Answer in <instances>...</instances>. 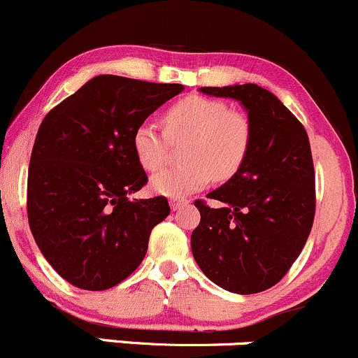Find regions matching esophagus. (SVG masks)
<instances>
[{
  "instance_id": "obj_1",
  "label": "esophagus",
  "mask_w": 358,
  "mask_h": 358,
  "mask_svg": "<svg viewBox=\"0 0 358 358\" xmlns=\"http://www.w3.org/2000/svg\"><path fill=\"white\" fill-rule=\"evenodd\" d=\"M187 205L186 198H171V208L172 210H179L180 206Z\"/></svg>"
}]
</instances>
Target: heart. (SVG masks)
<instances>
[{
    "mask_svg": "<svg viewBox=\"0 0 358 358\" xmlns=\"http://www.w3.org/2000/svg\"><path fill=\"white\" fill-rule=\"evenodd\" d=\"M164 134L143 122L132 132V152L146 172L164 167L169 143L186 141L180 167L155 174L150 186L155 193L182 198L208 184V180L233 179L248 158L253 125L245 113L229 110L220 99L189 94L172 103L162 113Z\"/></svg>",
    "mask_w": 358,
    "mask_h": 358,
    "instance_id": "b5f03b06",
    "label": "heart"
}]
</instances>
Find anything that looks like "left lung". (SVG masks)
Masks as SVG:
<instances>
[{"label":"left lung","mask_w":358,"mask_h":358,"mask_svg":"<svg viewBox=\"0 0 358 358\" xmlns=\"http://www.w3.org/2000/svg\"><path fill=\"white\" fill-rule=\"evenodd\" d=\"M234 98L248 110L253 141L241 171L196 200L200 224L191 234L193 257L203 274L238 294L278 285L307 243L315 215V171L300 120L271 91L257 84L201 87Z\"/></svg>","instance_id":"8db88e82"}]
</instances>
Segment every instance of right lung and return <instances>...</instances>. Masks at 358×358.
Returning a JSON list of instances; mask_svg holds the SVG:
<instances>
[{
    "instance_id": "add662e5",
    "label": "right lung",
    "mask_w": 358,
    "mask_h": 358,
    "mask_svg": "<svg viewBox=\"0 0 358 358\" xmlns=\"http://www.w3.org/2000/svg\"><path fill=\"white\" fill-rule=\"evenodd\" d=\"M182 84L98 76L48 112L32 148L27 215L51 267L80 289L117 286L145 259L165 196L129 200L148 182L132 132Z\"/></svg>"
}]
</instances>
